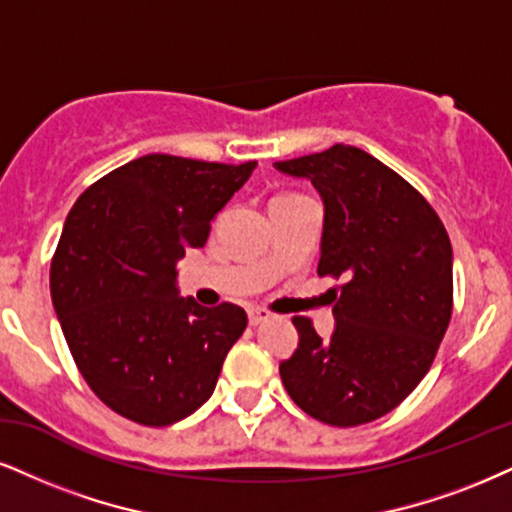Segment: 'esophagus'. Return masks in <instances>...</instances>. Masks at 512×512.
Here are the masks:
<instances>
[{
  "label": "esophagus",
  "mask_w": 512,
  "mask_h": 512,
  "mask_svg": "<svg viewBox=\"0 0 512 512\" xmlns=\"http://www.w3.org/2000/svg\"><path fill=\"white\" fill-rule=\"evenodd\" d=\"M270 313L266 311V308H249V323L251 325H261L263 320H268Z\"/></svg>",
  "instance_id": "obj_1"
}]
</instances>
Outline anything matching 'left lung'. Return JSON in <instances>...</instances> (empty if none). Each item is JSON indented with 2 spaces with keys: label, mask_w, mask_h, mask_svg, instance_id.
<instances>
[{
  "label": "left lung",
  "mask_w": 512,
  "mask_h": 512,
  "mask_svg": "<svg viewBox=\"0 0 512 512\" xmlns=\"http://www.w3.org/2000/svg\"><path fill=\"white\" fill-rule=\"evenodd\" d=\"M275 168L323 197L318 275L344 280L330 339L294 318L299 346L280 363L282 384L325 425H365L399 406L437 356L453 311L451 239L418 189L368 151L334 144Z\"/></svg>",
  "instance_id": "1"
}]
</instances>
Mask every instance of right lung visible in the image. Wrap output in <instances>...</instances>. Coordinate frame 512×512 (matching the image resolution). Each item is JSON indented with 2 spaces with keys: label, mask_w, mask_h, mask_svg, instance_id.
Here are the masks:
<instances>
[{
  "label": "right lung",
  "mask_w": 512,
  "mask_h": 512,
  "mask_svg": "<svg viewBox=\"0 0 512 512\" xmlns=\"http://www.w3.org/2000/svg\"><path fill=\"white\" fill-rule=\"evenodd\" d=\"M254 168L147 154L68 213L49 273L54 311L80 375L123 418L166 427L211 399L246 313L180 296L175 266L206 244Z\"/></svg>",
  "instance_id": "right-lung-1"
}]
</instances>
